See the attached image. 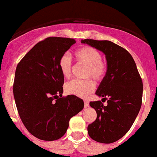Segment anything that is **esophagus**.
Here are the masks:
<instances>
[{"mask_svg":"<svg viewBox=\"0 0 157 157\" xmlns=\"http://www.w3.org/2000/svg\"><path fill=\"white\" fill-rule=\"evenodd\" d=\"M89 106V102L87 100H85L84 101V107L85 108H87Z\"/></svg>","mask_w":157,"mask_h":157,"instance_id":"1","label":"esophagus"}]
</instances>
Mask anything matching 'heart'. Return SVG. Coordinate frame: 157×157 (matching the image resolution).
Wrapping results in <instances>:
<instances>
[{"instance_id":"b5f03b06","label":"heart","mask_w":157,"mask_h":157,"mask_svg":"<svg viewBox=\"0 0 157 157\" xmlns=\"http://www.w3.org/2000/svg\"><path fill=\"white\" fill-rule=\"evenodd\" d=\"M75 58L80 63L87 66L86 71V78L91 77L96 81H100L105 76L107 71V66L104 61H101L102 57L99 51L91 47H83L78 49L75 53ZM58 67L61 75L65 78L71 77L72 63L71 59L68 54H63L58 61ZM96 88V83L91 79L72 80L65 85L66 93L86 98L93 92Z\"/></svg>"}]
</instances>
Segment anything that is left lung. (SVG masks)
<instances>
[{
  "instance_id": "obj_1",
  "label": "left lung",
  "mask_w": 157,
  "mask_h": 157,
  "mask_svg": "<svg viewBox=\"0 0 157 157\" xmlns=\"http://www.w3.org/2000/svg\"><path fill=\"white\" fill-rule=\"evenodd\" d=\"M102 52L107 71L96 94L101 101L90 102L97 117L87 126L89 136L96 142L111 144L122 138L134 123L142 105L143 82L132 56L125 48L109 40H83ZM107 105H102L107 99Z\"/></svg>"
}]
</instances>
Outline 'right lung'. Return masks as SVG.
Instances as JSON below:
<instances>
[{
	"label": "right lung",
	"mask_w": 157,
	"mask_h": 157,
	"mask_svg": "<svg viewBox=\"0 0 157 157\" xmlns=\"http://www.w3.org/2000/svg\"><path fill=\"white\" fill-rule=\"evenodd\" d=\"M76 43L75 39L48 37L39 42L17 64L13 91L20 118L35 137L53 141L61 138L69 121L82 111V99L62 96L64 76L60 57Z\"/></svg>",
	"instance_id": "add662e5"
}]
</instances>
